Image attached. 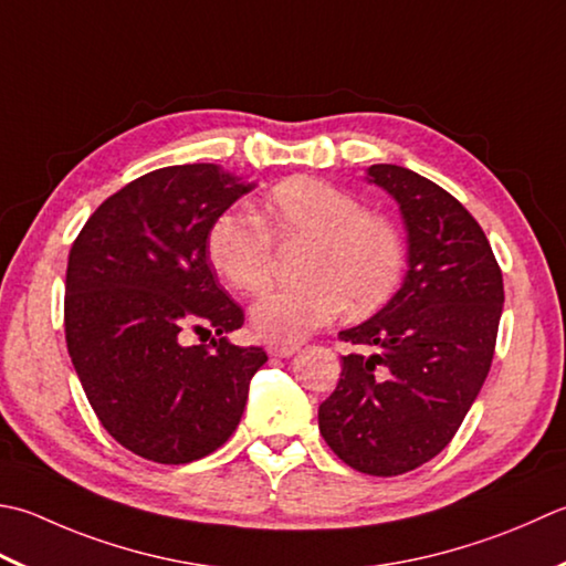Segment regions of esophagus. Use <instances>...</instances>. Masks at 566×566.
Here are the masks:
<instances>
[{
    "mask_svg": "<svg viewBox=\"0 0 566 566\" xmlns=\"http://www.w3.org/2000/svg\"><path fill=\"white\" fill-rule=\"evenodd\" d=\"M296 350H298V346H270L268 348L272 358H292Z\"/></svg>",
    "mask_w": 566,
    "mask_h": 566,
    "instance_id": "1",
    "label": "esophagus"
}]
</instances>
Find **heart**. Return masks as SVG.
<instances>
[{
	"mask_svg": "<svg viewBox=\"0 0 566 566\" xmlns=\"http://www.w3.org/2000/svg\"><path fill=\"white\" fill-rule=\"evenodd\" d=\"M261 220L226 210L213 218L206 252L216 272L242 294H260L274 274V243L306 242L298 260L304 284L262 296L252 328L264 340L294 343L336 321L343 308L365 316L397 290L405 268L400 232L340 188L316 179L274 186L254 210Z\"/></svg>",
	"mask_w": 566,
	"mask_h": 566,
	"instance_id": "obj_1",
	"label": "heart"
}]
</instances>
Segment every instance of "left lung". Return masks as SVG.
I'll return each mask as SVG.
<instances>
[{
    "instance_id": "left-lung-1",
    "label": "left lung",
    "mask_w": 566,
    "mask_h": 566,
    "mask_svg": "<svg viewBox=\"0 0 566 566\" xmlns=\"http://www.w3.org/2000/svg\"><path fill=\"white\" fill-rule=\"evenodd\" d=\"M368 181L400 206L409 270L378 314L338 334L370 356H343L318 429L350 469L400 475L434 459L479 397L505 294L489 238L457 198L395 164H373Z\"/></svg>"
}]
</instances>
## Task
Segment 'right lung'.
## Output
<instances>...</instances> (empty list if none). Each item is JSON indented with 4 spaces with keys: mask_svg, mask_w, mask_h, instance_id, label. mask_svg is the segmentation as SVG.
I'll return each mask as SVG.
<instances>
[{
    "mask_svg": "<svg viewBox=\"0 0 566 566\" xmlns=\"http://www.w3.org/2000/svg\"><path fill=\"white\" fill-rule=\"evenodd\" d=\"M252 188L216 164L166 166L109 196L71 248L73 368L99 424L147 461L179 467L223 447L268 363L262 348L226 338L245 314L206 252L213 218ZM191 333L211 343L193 347Z\"/></svg>",
    "mask_w": 566,
    "mask_h": 566,
    "instance_id": "add662e5",
    "label": "right lung"
}]
</instances>
